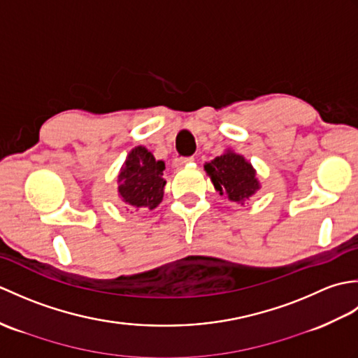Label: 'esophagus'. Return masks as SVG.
Returning <instances> with one entry per match:
<instances>
[{
	"label": "esophagus",
	"instance_id": "obj_1",
	"mask_svg": "<svg viewBox=\"0 0 358 358\" xmlns=\"http://www.w3.org/2000/svg\"><path fill=\"white\" fill-rule=\"evenodd\" d=\"M192 162H194V157H178V158H175L173 164L177 167H183L185 164L192 163Z\"/></svg>",
	"mask_w": 358,
	"mask_h": 358
}]
</instances>
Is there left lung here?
Returning <instances> with one entry per match:
<instances>
[{
    "label": "left lung",
    "instance_id": "1",
    "mask_svg": "<svg viewBox=\"0 0 358 358\" xmlns=\"http://www.w3.org/2000/svg\"><path fill=\"white\" fill-rule=\"evenodd\" d=\"M204 171L217 192L235 203H243L260 189L252 164L232 150H226L223 155L204 164Z\"/></svg>",
    "mask_w": 358,
    "mask_h": 358
}]
</instances>
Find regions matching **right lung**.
Here are the masks:
<instances>
[{"mask_svg":"<svg viewBox=\"0 0 358 358\" xmlns=\"http://www.w3.org/2000/svg\"><path fill=\"white\" fill-rule=\"evenodd\" d=\"M164 162L146 148H134L118 173V195L129 208L155 209L163 200Z\"/></svg>","mask_w":358,"mask_h":358,"instance_id":"right-lung-1","label":"right lung"}]
</instances>
